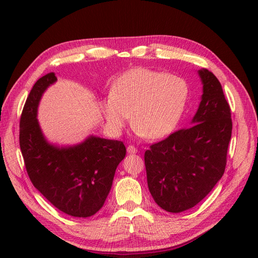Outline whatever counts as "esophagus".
Listing matches in <instances>:
<instances>
[{
    "label": "esophagus",
    "instance_id": "34e87169",
    "mask_svg": "<svg viewBox=\"0 0 258 258\" xmlns=\"http://www.w3.org/2000/svg\"><path fill=\"white\" fill-rule=\"evenodd\" d=\"M126 151H127L128 154H135V153H138V149L134 145H128Z\"/></svg>",
    "mask_w": 258,
    "mask_h": 258
}]
</instances>
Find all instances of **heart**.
<instances>
[{
	"label": "heart",
	"instance_id": "1",
	"mask_svg": "<svg viewBox=\"0 0 258 258\" xmlns=\"http://www.w3.org/2000/svg\"><path fill=\"white\" fill-rule=\"evenodd\" d=\"M189 94L180 76L146 68H135L113 82L102 112L113 133L131 120L138 133L161 139L172 133L182 118Z\"/></svg>",
	"mask_w": 258,
	"mask_h": 258
}]
</instances>
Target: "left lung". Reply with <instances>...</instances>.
<instances>
[{
    "label": "left lung",
    "mask_w": 258,
    "mask_h": 258,
    "mask_svg": "<svg viewBox=\"0 0 258 258\" xmlns=\"http://www.w3.org/2000/svg\"><path fill=\"white\" fill-rule=\"evenodd\" d=\"M199 75L203 95L191 126L152 144L144 154L153 199L171 213L199 204L225 172L233 127L231 107L216 76L206 69Z\"/></svg>",
    "instance_id": "8db88e82"
}]
</instances>
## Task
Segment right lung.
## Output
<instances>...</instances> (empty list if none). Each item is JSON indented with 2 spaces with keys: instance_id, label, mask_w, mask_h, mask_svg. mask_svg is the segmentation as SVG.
Returning a JSON list of instances; mask_svg holds the SVG:
<instances>
[{
  "instance_id": "add662e5",
  "label": "right lung",
  "mask_w": 258,
  "mask_h": 258,
  "mask_svg": "<svg viewBox=\"0 0 258 258\" xmlns=\"http://www.w3.org/2000/svg\"><path fill=\"white\" fill-rule=\"evenodd\" d=\"M56 80L54 73L42 76L26 98L20 119L21 152L32 184L53 206L71 216L90 217L105 203L126 147L93 135L74 146L48 143L37 122V107Z\"/></svg>"
}]
</instances>
